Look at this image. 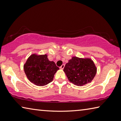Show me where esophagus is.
<instances>
[{"mask_svg":"<svg viewBox=\"0 0 121 121\" xmlns=\"http://www.w3.org/2000/svg\"><path fill=\"white\" fill-rule=\"evenodd\" d=\"M64 67H65V65H64V64H63V65H61V66L60 67V69H63L64 68Z\"/></svg>","mask_w":121,"mask_h":121,"instance_id":"1","label":"esophagus"}]
</instances>
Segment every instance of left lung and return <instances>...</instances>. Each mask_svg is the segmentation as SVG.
Wrapping results in <instances>:
<instances>
[{
    "instance_id": "obj_1",
    "label": "left lung",
    "mask_w": 121,
    "mask_h": 121,
    "mask_svg": "<svg viewBox=\"0 0 121 121\" xmlns=\"http://www.w3.org/2000/svg\"><path fill=\"white\" fill-rule=\"evenodd\" d=\"M64 72L70 82L82 86L92 82L96 75L97 68L90 58L74 56L65 65Z\"/></svg>"
}]
</instances>
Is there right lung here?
<instances>
[{"label": "right lung", "mask_w": 121, "mask_h": 121, "mask_svg": "<svg viewBox=\"0 0 121 121\" xmlns=\"http://www.w3.org/2000/svg\"><path fill=\"white\" fill-rule=\"evenodd\" d=\"M59 69L53 61L49 60L47 54H31L24 65V72L27 78L39 86L51 83Z\"/></svg>", "instance_id": "right-lung-1"}]
</instances>
